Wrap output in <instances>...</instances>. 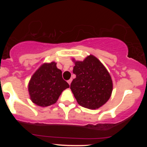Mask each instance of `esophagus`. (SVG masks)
Returning a JSON list of instances; mask_svg holds the SVG:
<instances>
[{"label":"esophagus","instance_id":"34e87169","mask_svg":"<svg viewBox=\"0 0 147 147\" xmlns=\"http://www.w3.org/2000/svg\"><path fill=\"white\" fill-rule=\"evenodd\" d=\"M71 82H72V79H69V80H68V83L69 84V85H70Z\"/></svg>","mask_w":147,"mask_h":147}]
</instances>
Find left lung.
<instances>
[{"label":"left lung","instance_id":"left-lung-1","mask_svg":"<svg viewBox=\"0 0 147 147\" xmlns=\"http://www.w3.org/2000/svg\"><path fill=\"white\" fill-rule=\"evenodd\" d=\"M74 62L76 78L72 80L70 89L77 103L88 109H99L106 104L112 93L110 74L93 55L88 56L83 61Z\"/></svg>","mask_w":147,"mask_h":147}]
</instances>
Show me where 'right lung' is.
<instances>
[{
  "instance_id": "obj_1",
  "label": "right lung",
  "mask_w": 147,
  "mask_h": 147,
  "mask_svg": "<svg viewBox=\"0 0 147 147\" xmlns=\"http://www.w3.org/2000/svg\"><path fill=\"white\" fill-rule=\"evenodd\" d=\"M69 87L57 63L51 62L43 63L34 72L28 84V91L33 103L45 107L56 103L63 90Z\"/></svg>"
}]
</instances>
